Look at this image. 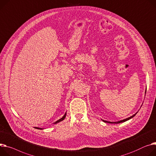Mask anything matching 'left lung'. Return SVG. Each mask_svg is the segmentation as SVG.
<instances>
[{"instance_id":"8db88e82","label":"left lung","mask_w":156,"mask_h":156,"mask_svg":"<svg viewBox=\"0 0 156 156\" xmlns=\"http://www.w3.org/2000/svg\"><path fill=\"white\" fill-rule=\"evenodd\" d=\"M137 113H136L135 114H134L133 115H132V116H130V117H128V118H127V119H124V120H122V121H118V122H108V121H104L103 120V121L104 122H107V123H114V124H119V123H121V122H125V121H128L129 119H131V118H133L134 116H135V115Z\"/></svg>"}]
</instances>
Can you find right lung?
Wrapping results in <instances>:
<instances>
[{
	"label": "right lung",
	"mask_w": 156,
	"mask_h": 156,
	"mask_svg": "<svg viewBox=\"0 0 156 156\" xmlns=\"http://www.w3.org/2000/svg\"><path fill=\"white\" fill-rule=\"evenodd\" d=\"M66 113L65 114V115L61 118V119H60L59 120H58L57 121H56L55 122H54V124H56V123H57V122H61V121H63V120L65 119V117H66ZM37 129H42L41 128H39V127H36Z\"/></svg>",
	"instance_id": "add662e5"
}]
</instances>
